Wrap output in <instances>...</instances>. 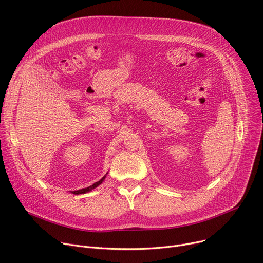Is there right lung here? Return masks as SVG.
I'll list each match as a JSON object with an SVG mask.
<instances>
[{"label":"right lung","instance_id":"add662e5","mask_svg":"<svg viewBox=\"0 0 263 263\" xmlns=\"http://www.w3.org/2000/svg\"><path fill=\"white\" fill-rule=\"evenodd\" d=\"M104 178H105V176H104L102 179H100V180H99L98 182H95L92 185H90V186H88V187H85V189H82V190L73 191L72 193H73V194H77V195H79V194H85V193H87V192H89V191L93 190L95 187H97V186H98L99 184H101V183L103 182V180H104Z\"/></svg>","mask_w":263,"mask_h":263}]
</instances>
